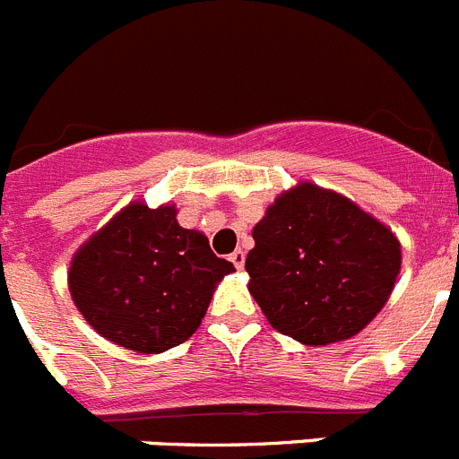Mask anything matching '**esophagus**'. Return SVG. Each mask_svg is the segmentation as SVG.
I'll return each instance as SVG.
<instances>
[{
    "label": "esophagus",
    "mask_w": 459,
    "mask_h": 459,
    "mask_svg": "<svg viewBox=\"0 0 459 459\" xmlns=\"http://www.w3.org/2000/svg\"><path fill=\"white\" fill-rule=\"evenodd\" d=\"M230 262H232V264L237 266L238 271H241V269H243V264H246V253H243L241 248H238V250H234V253L230 255Z\"/></svg>",
    "instance_id": "obj_1"
}]
</instances>
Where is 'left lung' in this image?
<instances>
[{
  "label": "left lung",
  "mask_w": 459,
  "mask_h": 459,
  "mask_svg": "<svg viewBox=\"0 0 459 459\" xmlns=\"http://www.w3.org/2000/svg\"><path fill=\"white\" fill-rule=\"evenodd\" d=\"M253 238L250 294L275 331L312 347L366 328L386 306L403 264L386 225L315 184L280 195Z\"/></svg>",
  "instance_id": "obj_1"
}]
</instances>
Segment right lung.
<instances>
[{
    "instance_id": "add662e5",
    "label": "right lung",
    "mask_w": 459,
    "mask_h": 459,
    "mask_svg": "<svg viewBox=\"0 0 459 459\" xmlns=\"http://www.w3.org/2000/svg\"><path fill=\"white\" fill-rule=\"evenodd\" d=\"M232 262L177 222L174 206L133 202L75 253L68 290L82 317L109 342L160 354L197 331Z\"/></svg>"
}]
</instances>
